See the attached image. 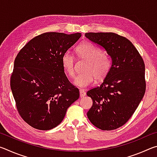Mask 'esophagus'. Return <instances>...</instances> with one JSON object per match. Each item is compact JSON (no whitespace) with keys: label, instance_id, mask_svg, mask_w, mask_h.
Listing matches in <instances>:
<instances>
[{"label":"esophagus","instance_id":"obj_1","mask_svg":"<svg viewBox=\"0 0 157 157\" xmlns=\"http://www.w3.org/2000/svg\"><path fill=\"white\" fill-rule=\"evenodd\" d=\"M79 94H80V97H84L86 95V92L83 89H80L79 90Z\"/></svg>","mask_w":157,"mask_h":157}]
</instances>
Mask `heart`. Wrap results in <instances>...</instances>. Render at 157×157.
<instances>
[{
	"mask_svg": "<svg viewBox=\"0 0 157 157\" xmlns=\"http://www.w3.org/2000/svg\"><path fill=\"white\" fill-rule=\"evenodd\" d=\"M76 52L79 58L86 60L84 71L76 77L74 84L80 88H85L98 79L105 78L110 70L111 62L107 55L102 52L99 48L89 42H83L76 48ZM62 65L71 78L75 74V57L69 51L63 53L62 57Z\"/></svg>",
	"mask_w": 157,
	"mask_h": 157,
	"instance_id": "obj_1",
	"label": "heart"
}]
</instances>
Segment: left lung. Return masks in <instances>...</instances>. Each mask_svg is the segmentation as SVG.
Wrapping results in <instances>:
<instances>
[{
    "instance_id": "obj_1",
    "label": "left lung",
    "mask_w": 157,
    "mask_h": 157,
    "mask_svg": "<svg viewBox=\"0 0 157 157\" xmlns=\"http://www.w3.org/2000/svg\"><path fill=\"white\" fill-rule=\"evenodd\" d=\"M85 36L102 47L112 61L100 86L86 93L93 100L87 117L100 129H116L129 121L144 96L145 63L125 37L113 33H89Z\"/></svg>"
}]
</instances>
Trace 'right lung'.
Instances as JSON below:
<instances>
[{
  "label": "right lung",
  "instance_id": "obj_1",
  "mask_svg": "<svg viewBox=\"0 0 157 157\" xmlns=\"http://www.w3.org/2000/svg\"><path fill=\"white\" fill-rule=\"evenodd\" d=\"M80 36L81 33H46L18 53L10 86L21 117L34 128L57 127L79 98V89L65 75L62 57Z\"/></svg>",
  "mask_w": 157,
  "mask_h": 157
}]
</instances>
